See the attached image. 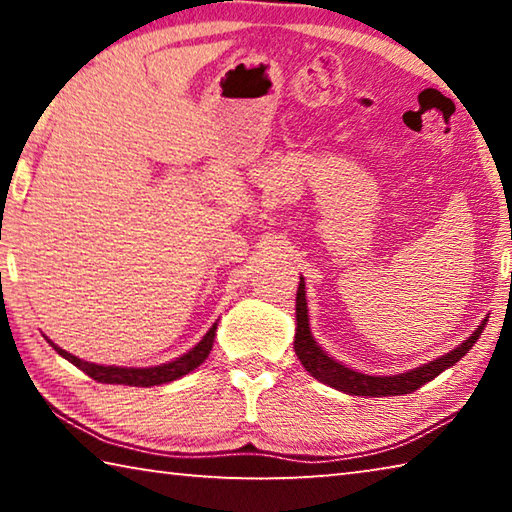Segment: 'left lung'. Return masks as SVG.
Returning <instances> with one entry per match:
<instances>
[{"label": "left lung", "mask_w": 512, "mask_h": 512, "mask_svg": "<svg viewBox=\"0 0 512 512\" xmlns=\"http://www.w3.org/2000/svg\"><path fill=\"white\" fill-rule=\"evenodd\" d=\"M488 325V318L481 320V325L467 336L458 348L449 350L443 357L433 359L429 363L413 368L409 372H400V375H366V372L352 370L336 361L332 354H327L320 348L318 341L311 334L309 325V307H307V291H305V277H300L298 293H296V339H293V350H296L298 359L311 377L323 381V384L343 391L348 395H361V397H388V395H406L418 391L420 386L427 384L440 372L452 368L456 361H461L472 345L479 339L483 327Z\"/></svg>", "instance_id": "1"}]
</instances>
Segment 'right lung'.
Here are the masks:
<instances>
[{
	"label": "right lung",
	"mask_w": 512,
	"mask_h": 512,
	"mask_svg": "<svg viewBox=\"0 0 512 512\" xmlns=\"http://www.w3.org/2000/svg\"><path fill=\"white\" fill-rule=\"evenodd\" d=\"M216 325H219V323H214L210 329H207V334L189 352L180 354L178 359H173L169 363H160V366H151V368L99 366V363L83 361L79 357H74V354H69L63 348H58V345H54L49 339L47 341L54 345V350L60 354V357L67 359L69 363H74L76 368H81L85 375H90L92 379L101 381V384H124V386L149 388V386L169 384V381H176V379H180L183 375H187V372H192L194 368L201 366V363L207 359V354H210L212 345H214Z\"/></svg>",
	"instance_id": "right-lung-1"
}]
</instances>
